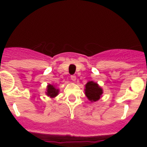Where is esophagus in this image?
<instances>
[{
	"label": "esophagus",
	"mask_w": 147,
	"mask_h": 147,
	"mask_svg": "<svg viewBox=\"0 0 147 147\" xmlns=\"http://www.w3.org/2000/svg\"><path fill=\"white\" fill-rule=\"evenodd\" d=\"M71 80L72 81V82H76V76H71Z\"/></svg>",
	"instance_id": "34e87169"
}]
</instances>
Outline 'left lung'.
Instances as JSON below:
<instances>
[{
	"mask_svg": "<svg viewBox=\"0 0 147 147\" xmlns=\"http://www.w3.org/2000/svg\"><path fill=\"white\" fill-rule=\"evenodd\" d=\"M85 92L88 99L92 102H94L100 99L103 94V90L96 82L90 81L85 85Z\"/></svg>",
	"mask_w": 147,
	"mask_h": 147,
	"instance_id": "obj_1",
	"label": "left lung"
}]
</instances>
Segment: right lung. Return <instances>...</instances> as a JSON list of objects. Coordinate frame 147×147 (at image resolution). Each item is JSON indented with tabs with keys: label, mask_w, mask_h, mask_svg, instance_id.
Returning <instances> with one entry per match:
<instances>
[{
	"label": "right lung",
	"mask_w": 147,
	"mask_h": 147,
	"mask_svg": "<svg viewBox=\"0 0 147 147\" xmlns=\"http://www.w3.org/2000/svg\"><path fill=\"white\" fill-rule=\"evenodd\" d=\"M47 91V92H46V94L50 98H55L59 94V89L55 88V86L53 85H48Z\"/></svg>",
	"instance_id": "right-lung-1"
}]
</instances>
